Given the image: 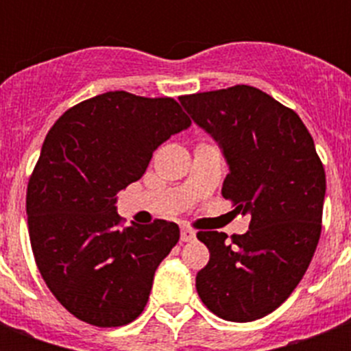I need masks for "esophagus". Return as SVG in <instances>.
I'll return each instance as SVG.
<instances>
[{
    "instance_id": "obj_1",
    "label": "esophagus",
    "mask_w": 351,
    "mask_h": 351,
    "mask_svg": "<svg viewBox=\"0 0 351 351\" xmlns=\"http://www.w3.org/2000/svg\"><path fill=\"white\" fill-rule=\"evenodd\" d=\"M195 237H197L195 230H191V228H182L180 231L182 242H191V240H195Z\"/></svg>"
}]
</instances>
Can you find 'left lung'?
Returning <instances> with one entry per match:
<instances>
[{
    "instance_id": "8db88e82",
    "label": "left lung",
    "mask_w": 351,
    "mask_h": 351,
    "mask_svg": "<svg viewBox=\"0 0 351 351\" xmlns=\"http://www.w3.org/2000/svg\"><path fill=\"white\" fill-rule=\"evenodd\" d=\"M191 118L222 145L230 173L222 197L251 213L250 231H198L209 262L197 291L209 311L256 321L304 277L322 230L326 173L299 114L251 85L180 96Z\"/></svg>"
}]
</instances>
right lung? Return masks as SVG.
Listing matches in <instances>:
<instances>
[{"label":"right lung","mask_w":351,"mask_h":351,"mask_svg":"<svg viewBox=\"0 0 351 351\" xmlns=\"http://www.w3.org/2000/svg\"><path fill=\"white\" fill-rule=\"evenodd\" d=\"M189 123L175 98L111 90L71 107L47 132L27 186L30 245L52 295L80 321L123 326L147 304L180 230L167 220L123 226L117 193Z\"/></svg>","instance_id":"add662e5"}]
</instances>
